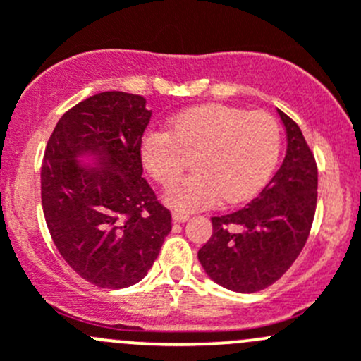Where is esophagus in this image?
Instances as JSON below:
<instances>
[{
  "label": "esophagus",
  "instance_id": "1",
  "mask_svg": "<svg viewBox=\"0 0 361 361\" xmlns=\"http://www.w3.org/2000/svg\"><path fill=\"white\" fill-rule=\"evenodd\" d=\"M188 214L187 213H180V211H174L173 213V220L178 221V224H185V221H188Z\"/></svg>",
  "mask_w": 361,
  "mask_h": 361
}]
</instances>
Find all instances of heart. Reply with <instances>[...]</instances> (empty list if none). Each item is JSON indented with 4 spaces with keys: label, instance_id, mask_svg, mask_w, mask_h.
<instances>
[{
    "label": "heart",
    "instance_id": "obj_1",
    "mask_svg": "<svg viewBox=\"0 0 361 361\" xmlns=\"http://www.w3.org/2000/svg\"><path fill=\"white\" fill-rule=\"evenodd\" d=\"M279 148V126L267 113L204 104L173 116L169 130H148L141 140V159L152 178L169 187L186 157L195 154L196 174L173 185L166 202L174 209L197 211L224 197L241 202L257 194L278 164Z\"/></svg>",
    "mask_w": 361,
    "mask_h": 361
}]
</instances>
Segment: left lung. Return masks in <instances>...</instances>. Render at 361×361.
Segmentation results:
<instances>
[{
    "instance_id": "left-lung-1",
    "label": "left lung",
    "mask_w": 361,
    "mask_h": 361,
    "mask_svg": "<svg viewBox=\"0 0 361 361\" xmlns=\"http://www.w3.org/2000/svg\"><path fill=\"white\" fill-rule=\"evenodd\" d=\"M278 111L286 155L264 190L243 209L213 216V234L197 257L224 288L253 293L278 281L304 248L316 211L318 171L302 130Z\"/></svg>"
}]
</instances>
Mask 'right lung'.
Returning <instances> with one entry per match:
<instances>
[{
  "label": "right lung",
  "instance_id": "right-lung-1",
  "mask_svg": "<svg viewBox=\"0 0 361 361\" xmlns=\"http://www.w3.org/2000/svg\"><path fill=\"white\" fill-rule=\"evenodd\" d=\"M150 116L145 97L101 92L64 113L47 143V227L69 267L101 288L140 283L171 232L169 209L141 178Z\"/></svg>",
  "mask_w": 361,
  "mask_h": 361
}]
</instances>
